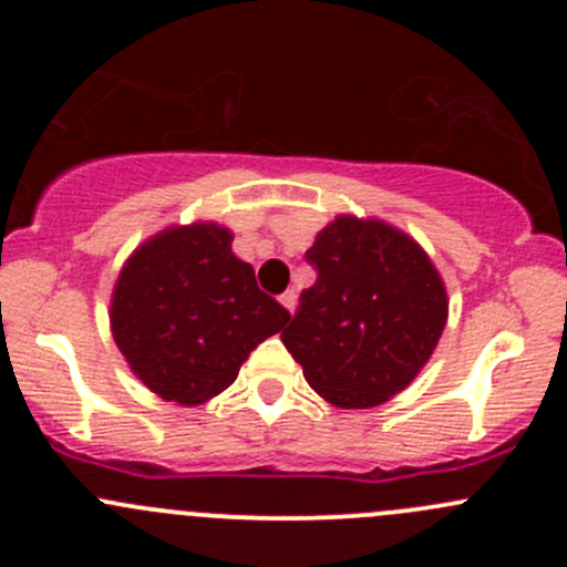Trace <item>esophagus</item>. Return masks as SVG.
Here are the masks:
<instances>
[{
  "label": "esophagus",
  "instance_id": "esophagus-1",
  "mask_svg": "<svg viewBox=\"0 0 567 567\" xmlns=\"http://www.w3.org/2000/svg\"><path fill=\"white\" fill-rule=\"evenodd\" d=\"M279 305H282L288 312H293L296 310V293H293V290H285V293L279 296Z\"/></svg>",
  "mask_w": 567,
  "mask_h": 567
}]
</instances>
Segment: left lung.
<instances>
[{
  "instance_id": "1",
  "label": "left lung",
  "mask_w": 567,
  "mask_h": 567,
  "mask_svg": "<svg viewBox=\"0 0 567 567\" xmlns=\"http://www.w3.org/2000/svg\"><path fill=\"white\" fill-rule=\"evenodd\" d=\"M305 257L318 279L282 331L285 348L331 405L386 403L425 368L447 323L436 266L398 227L357 216H337Z\"/></svg>"
}]
</instances>
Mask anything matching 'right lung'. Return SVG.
I'll return each mask as SVG.
<instances>
[{
  "mask_svg": "<svg viewBox=\"0 0 567 567\" xmlns=\"http://www.w3.org/2000/svg\"><path fill=\"white\" fill-rule=\"evenodd\" d=\"M214 221L169 227L125 260L112 293V334L158 398L199 405L236 381L247 357L290 320L262 293Z\"/></svg>",
  "mask_w": 567,
  "mask_h": 567,
  "instance_id": "1",
  "label": "right lung"
}]
</instances>
